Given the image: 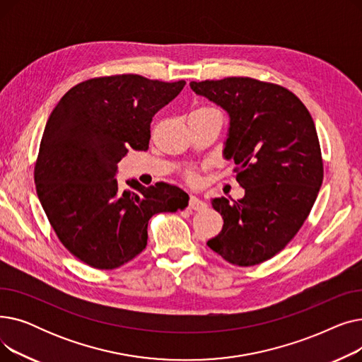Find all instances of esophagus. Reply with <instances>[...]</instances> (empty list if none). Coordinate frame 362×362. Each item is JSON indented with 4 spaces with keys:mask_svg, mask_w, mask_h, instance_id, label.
Segmentation results:
<instances>
[{
    "mask_svg": "<svg viewBox=\"0 0 362 362\" xmlns=\"http://www.w3.org/2000/svg\"><path fill=\"white\" fill-rule=\"evenodd\" d=\"M187 208H189V210H191V211H201V210H204V208H205V202H202L199 198L191 195V197H189V205H187Z\"/></svg>",
    "mask_w": 362,
    "mask_h": 362,
    "instance_id": "esophagus-1",
    "label": "esophagus"
}]
</instances>
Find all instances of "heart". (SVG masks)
Returning a JSON list of instances; mask_svg holds the SVG:
<instances>
[{"mask_svg": "<svg viewBox=\"0 0 362 362\" xmlns=\"http://www.w3.org/2000/svg\"><path fill=\"white\" fill-rule=\"evenodd\" d=\"M214 110H216V108H213V107L201 105V107L195 108L191 114H189V116H194V114H204V112L214 111ZM183 176H185L186 182H187V183H191V185H195V183L198 182V175H197V171H195L194 168H186V170H185V173H183Z\"/></svg>", "mask_w": 362, "mask_h": 362, "instance_id": "obj_1", "label": "heart"}]
</instances>
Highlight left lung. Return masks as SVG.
I'll list each match as a JSON object with an SVG mask.
<instances>
[{
  "label": "left lung",
  "instance_id": "1",
  "mask_svg": "<svg viewBox=\"0 0 362 362\" xmlns=\"http://www.w3.org/2000/svg\"><path fill=\"white\" fill-rule=\"evenodd\" d=\"M230 116L224 156L235 160L242 199L216 198L221 232L206 242L221 258L251 267L284 250L308 218L322 183V157L307 107L284 86L252 78L191 82Z\"/></svg>",
  "mask_w": 362,
  "mask_h": 362
}]
</instances>
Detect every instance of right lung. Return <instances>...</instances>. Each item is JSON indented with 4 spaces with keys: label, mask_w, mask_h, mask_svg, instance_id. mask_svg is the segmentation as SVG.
Returning a JSON list of instances; mask_svg holds the SVG:
<instances>
[{
    "label": "right lung",
    "mask_w": 362,
    "mask_h": 362,
    "mask_svg": "<svg viewBox=\"0 0 362 362\" xmlns=\"http://www.w3.org/2000/svg\"><path fill=\"white\" fill-rule=\"evenodd\" d=\"M185 83L101 76L69 89L52 110L35 163L36 192L57 238L89 267L132 261L145 250L149 218L187 205L177 186L130 180V191L116 179L130 148L148 149L152 117Z\"/></svg>",
    "instance_id": "obj_1"
}]
</instances>
